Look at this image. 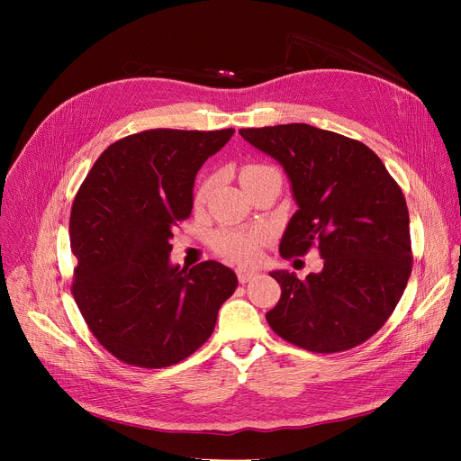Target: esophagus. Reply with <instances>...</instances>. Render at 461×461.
Returning a JSON list of instances; mask_svg holds the SVG:
<instances>
[{
	"label": "esophagus",
	"mask_w": 461,
	"mask_h": 461,
	"mask_svg": "<svg viewBox=\"0 0 461 461\" xmlns=\"http://www.w3.org/2000/svg\"><path fill=\"white\" fill-rule=\"evenodd\" d=\"M256 275H258V273H256L254 269H243V267H239V269H237V278H239V282H240V284H247V282H250Z\"/></svg>",
	"instance_id": "esophagus-1"
}]
</instances>
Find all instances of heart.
Masks as SVG:
<instances>
[{
    "mask_svg": "<svg viewBox=\"0 0 461 461\" xmlns=\"http://www.w3.org/2000/svg\"><path fill=\"white\" fill-rule=\"evenodd\" d=\"M265 169V166H247L243 172H240V183L245 179H249L250 176L261 172ZM207 188L209 185H203L198 192V203H202L207 196ZM265 231L261 230H221L214 239L212 245L214 249L221 252L222 256H226L231 261L237 263H254L259 258L261 252V245L265 243Z\"/></svg>",
    "mask_w": 461,
    "mask_h": 461,
    "instance_id": "obj_1",
    "label": "heart"
}]
</instances>
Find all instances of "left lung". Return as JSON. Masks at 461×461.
I'll list each match as a JSON object with an SVG mask.
<instances>
[{"mask_svg": "<svg viewBox=\"0 0 461 461\" xmlns=\"http://www.w3.org/2000/svg\"><path fill=\"white\" fill-rule=\"evenodd\" d=\"M273 157L292 183L295 214L282 258L318 247L323 269L299 280L273 271L278 304L267 323L303 349L346 351L375 334L396 308L411 275L409 211L402 188L365 143L306 123L240 129Z\"/></svg>", "mask_w": 461, "mask_h": 461, "instance_id": "left-lung-1", "label": "left lung"}]
</instances>
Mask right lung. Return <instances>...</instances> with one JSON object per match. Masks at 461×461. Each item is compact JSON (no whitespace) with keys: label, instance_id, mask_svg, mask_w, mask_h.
Here are the masks:
<instances>
[{"label":"right lung","instance_id":"right-lung-1","mask_svg":"<svg viewBox=\"0 0 461 461\" xmlns=\"http://www.w3.org/2000/svg\"><path fill=\"white\" fill-rule=\"evenodd\" d=\"M235 129H155L112 143L96 158L70 211L77 256L72 295L113 357L166 368L207 342L237 287L218 261H169L174 228L192 211L194 179Z\"/></svg>","mask_w":461,"mask_h":461}]
</instances>
